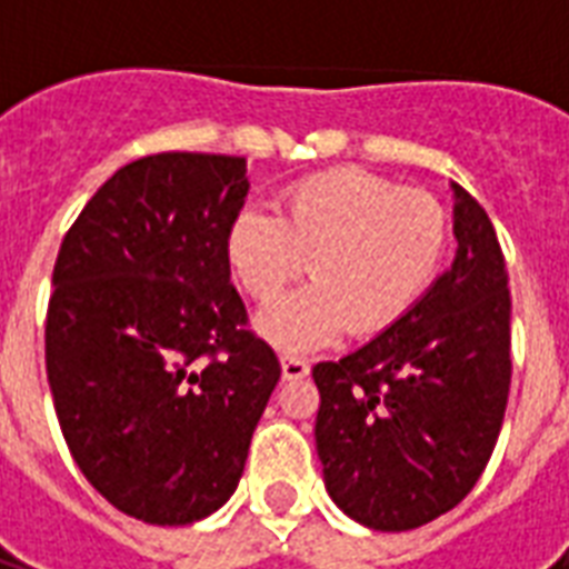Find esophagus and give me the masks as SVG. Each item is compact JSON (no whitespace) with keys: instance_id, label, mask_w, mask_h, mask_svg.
Masks as SVG:
<instances>
[{"instance_id":"esophagus-1","label":"esophagus","mask_w":569,"mask_h":569,"mask_svg":"<svg viewBox=\"0 0 569 569\" xmlns=\"http://www.w3.org/2000/svg\"><path fill=\"white\" fill-rule=\"evenodd\" d=\"M280 369H283V380H301L310 375V363L295 355L280 357Z\"/></svg>"}]
</instances>
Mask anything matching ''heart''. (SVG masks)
<instances>
[{"mask_svg":"<svg viewBox=\"0 0 569 569\" xmlns=\"http://www.w3.org/2000/svg\"><path fill=\"white\" fill-rule=\"evenodd\" d=\"M449 248V212L425 191L363 168H337L295 182L283 212L241 209L227 230L239 286L271 303L310 262L312 283L259 316L280 351H312L337 339L375 337L413 307Z\"/></svg>","mask_w":569,"mask_h":569,"instance_id":"obj_1","label":"heart"}]
</instances>
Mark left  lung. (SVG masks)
I'll list each match as a JSON object with an SVG mask.
<instances>
[{"mask_svg":"<svg viewBox=\"0 0 569 569\" xmlns=\"http://www.w3.org/2000/svg\"><path fill=\"white\" fill-rule=\"evenodd\" d=\"M455 191L458 253L410 310L312 380L330 499L375 531H410L476 487L511 389V292L487 212Z\"/></svg>","mask_w":569,"mask_h":569,"instance_id":"1","label":"left lung"}]
</instances>
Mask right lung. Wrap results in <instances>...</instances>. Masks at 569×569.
I'll use <instances>...</instances> for the list:
<instances>
[{"label":"right lung","mask_w":569,"mask_h":569,"mask_svg":"<svg viewBox=\"0 0 569 569\" xmlns=\"http://www.w3.org/2000/svg\"><path fill=\"white\" fill-rule=\"evenodd\" d=\"M241 156L123 164L67 230L47 310V378L76 467L150 526L214 513L280 380L230 283Z\"/></svg>","instance_id":"1"}]
</instances>
